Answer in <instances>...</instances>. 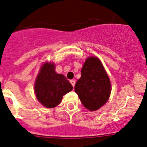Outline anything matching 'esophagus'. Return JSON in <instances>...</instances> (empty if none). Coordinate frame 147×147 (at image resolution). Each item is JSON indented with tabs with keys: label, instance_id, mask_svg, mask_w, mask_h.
<instances>
[{
	"label": "esophagus",
	"instance_id": "1",
	"mask_svg": "<svg viewBox=\"0 0 147 147\" xmlns=\"http://www.w3.org/2000/svg\"><path fill=\"white\" fill-rule=\"evenodd\" d=\"M70 83H71V84H72V86H75V80H70Z\"/></svg>",
	"mask_w": 147,
	"mask_h": 147
}]
</instances>
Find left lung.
Returning a JSON list of instances; mask_svg holds the SVG:
<instances>
[{
	"label": "left lung",
	"mask_w": 147,
	"mask_h": 147,
	"mask_svg": "<svg viewBox=\"0 0 147 147\" xmlns=\"http://www.w3.org/2000/svg\"><path fill=\"white\" fill-rule=\"evenodd\" d=\"M75 91L86 109L96 111L109 99L111 85L106 71L98 58H87L81 69V77Z\"/></svg>",
	"instance_id": "left-lung-1"
}]
</instances>
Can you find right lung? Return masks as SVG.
Returning a JSON list of instances; mask_svg holds the SVG:
<instances>
[{
  "label": "right lung",
  "instance_id": "obj_1",
  "mask_svg": "<svg viewBox=\"0 0 147 147\" xmlns=\"http://www.w3.org/2000/svg\"><path fill=\"white\" fill-rule=\"evenodd\" d=\"M55 67L54 63L46 62L42 64L34 84L36 98L47 108L57 106L62 96L73 88L64 75L56 73Z\"/></svg>",
  "mask_w": 147,
  "mask_h": 147
}]
</instances>
